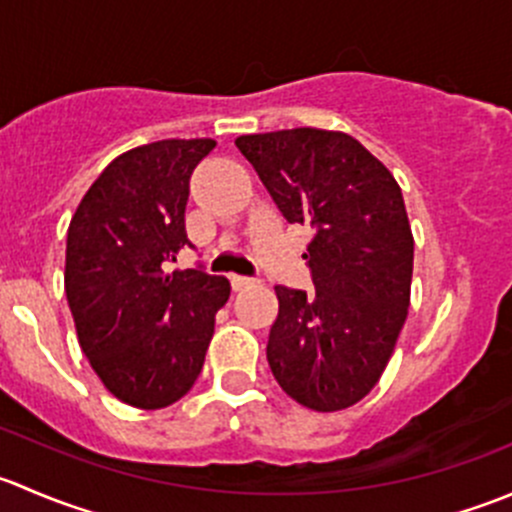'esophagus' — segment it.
Returning <instances> with one entry per match:
<instances>
[{
  "label": "esophagus",
  "mask_w": 512,
  "mask_h": 512,
  "mask_svg": "<svg viewBox=\"0 0 512 512\" xmlns=\"http://www.w3.org/2000/svg\"><path fill=\"white\" fill-rule=\"evenodd\" d=\"M230 285L235 292H242V289H250L255 285V280H250V277H240V275H232L230 277Z\"/></svg>",
  "instance_id": "esophagus-1"
}]
</instances>
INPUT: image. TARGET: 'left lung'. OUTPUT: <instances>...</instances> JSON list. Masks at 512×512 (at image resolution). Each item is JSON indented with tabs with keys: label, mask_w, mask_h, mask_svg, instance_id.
<instances>
[{
	"label": "left lung",
	"mask_w": 512,
	"mask_h": 512,
	"mask_svg": "<svg viewBox=\"0 0 512 512\" xmlns=\"http://www.w3.org/2000/svg\"><path fill=\"white\" fill-rule=\"evenodd\" d=\"M289 223L312 225L314 292L277 285L267 361L312 411H342L384 374L406 322L414 235L391 170L356 138L322 128L237 136Z\"/></svg>",
	"instance_id": "8db88e82"
}]
</instances>
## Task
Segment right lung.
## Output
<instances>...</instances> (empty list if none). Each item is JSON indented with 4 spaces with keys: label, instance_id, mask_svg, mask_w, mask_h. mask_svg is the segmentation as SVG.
<instances>
[{
    "label": "right lung",
    "instance_id": "right-lung-1",
    "mask_svg": "<svg viewBox=\"0 0 512 512\" xmlns=\"http://www.w3.org/2000/svg\"><path fill=\"white\" fill-rule=\"evenodd\" d=\"M218 143L168 138L106 165L66 237L64 289L91 369L118 401L165 409L193 389L230 299L225 277L165 272L190 245L188 180Z\"/></svg>",
    "mask_w": 512,
    "mask_h": 512
}]
</instances>
